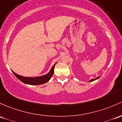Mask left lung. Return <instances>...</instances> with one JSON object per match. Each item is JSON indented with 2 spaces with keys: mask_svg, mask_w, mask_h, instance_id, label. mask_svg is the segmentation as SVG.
<instances>
[{
  "mask_svg": "<svg viewBox=\"0 0 122 122\" xmlns=\"http://www.w3.org/2000/svg\"><path fill=\"white\" fill-rule=\"evenodd\" d=\"M99 78H100V76H98V77H97V78H96V79H93L90 80V81H95V80H97V79H99Z\"/></svg>",
  "mask_w": 122,
  "mask_h": 122,
  "instance_id": "1",
  "label": "left lung"
}]
</instances>
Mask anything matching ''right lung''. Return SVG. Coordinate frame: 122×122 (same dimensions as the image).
I'll return each mask as SVG.
<instances>
[{"mask_svg":"<svg viewBox=\"0 0 122 122\" xmlns=\"http://www.w3.org/2000/svg\"><path fill=\"white\" fill-rule=\"evenodd\" d=\"M55 64L52 66L51 69L50 71L47 73V74L45 75L39 76V77H24V76H20L19 75L17 74L15 72L13 71V73H14L15 75L20 81L24 83L25 84H28V85H42V84L45 83L47 82L50 79L51 77L54 74V69L55 66Z\"/></svg>","mask_w":122,"mask_h":122,"instance_id":"1","label":"right lung"}]
</instances>
